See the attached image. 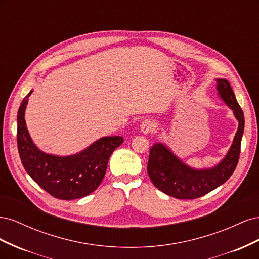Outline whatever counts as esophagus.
<instances>
[{
	"label": "esophagus",
	"mask_w": 259,
	"mask_h": 259,
	"mask_svg": "<svg viewBox=\"0 0 259 259\" xmlns=\"http://www.w3.org/2000/svg\"><path fill=\"white\" fill-rule=\"evenodd\" d=\"M154 127V123L150 119H145L142 124H140V131H142L143 134H148L149 132H151Z\"/></svg>",
	"instance_id": "obj_1"
}]
</instances>
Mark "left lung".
<instances>
[{
    "label": "left lung",
    "mask_w": 259,
    "mask_h": 259,
    "mask_svg": "<svg viewBox=\"0 0 259 259\" xmlns=\"http://www.w3.org/2000/svg\"><path fill=\"white\" fill-rule=\"evenodd\" d=\"M216 81L219 96L232 109L234 116L239 121L233 143L224 160L211 168L194 169L180 161L163 144H154L150 148L147 165L148 175L159 190L173 198L192 200L205 195L226 183L238 165L244 131V113L238 104L230 83L224 79Z\"/></svg>",
    "instance_id": "8db88e82"
}]
</instances>
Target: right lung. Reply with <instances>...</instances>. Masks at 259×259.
Returning <instances> with one entry per match:
<instances>
[{
	"instance_id": "obj_1",
	"label": "right lung",
	"mask_w": 259,
	"mask_h": 259,
	"mask_svg": "<svg viewBox=\"0 0 259 259\" xmlns=\"http://www.w3.org/2000/svg\"><path fill=\"white\" fill-rule=\"evenodd\" d=\"M28 95L17 113V145L23 167L42 189L54 198L74 200L96 190L103 180L108 161L123 137H103L85 150L69 156H58L41 151L33 144L26 126L25 110Z\"/></svg>"
}]
</instances>
